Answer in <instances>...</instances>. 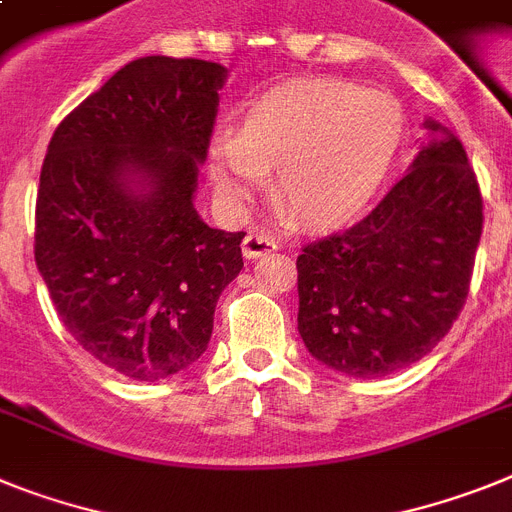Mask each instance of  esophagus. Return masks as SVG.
<instances>
[{
	"instance_id": "obj_1",
	"label": "esophagus",
	"mask_w": 512,
	"mask_h": 512,
	"mask_svg": "<svg viewBox=\"0 0 512 512\" xmlns=\"http://www.w3.org/2000/svg\"><path fill=\"white\" fill-rule=\"evenodd\" d=\"M276 249H278V242L270 234H265V231H252V234L244 236V242H242V252L247 260L265 257L270 255V252H276Z\"/></svg>"
}]
</instances>
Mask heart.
Wrapping results in <instances>:
<instances>
[{
  "mask_svg": "<svg viewBox=\"0 0 512 512\" xmlns=\"http://www.w3.org/2000/svg\"><path fill=\"white\" fill-rule=\"evenodd\" d=\"M406 137L385 93L338 80H294L249 101L234 132L208 145V176L226 203H244L273 171V203L294 226L359 216L388 179Z\"/></svg>",
  "mask_w": 512,
  "mask_h": 512,
  "instance_id": "b5f03b06",
  "label": "heart"
}]
</instances>
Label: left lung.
Masks as SVG:
<instances>
[{
  "mask_svg": "<svg viewBox=\"0 0 512 512\" xmlns=\"http://www.w3.org/2000/svg\"><path fill=\"white\" fill-rule=\"evenodd\" d=\"M424 127L435 137L380 205L296 257L299 336L341 375L372 380L419 362L466 304L482 192L461 140L432 119Z\"/></svg>",
  "mask_w": 512,
  "mask_h": 512,
  "instance_id": "obj_1",
  "label": "left lung"
}]
</instances>
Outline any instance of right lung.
Here are the masks:
<instances>
[{
  "label": "right lung",
  "instance_id": "obj_1",
  "mask_svg": "<svg viewBox=\"0 0 512 512\" xmlns=\"http://www.w3.org/2000/svg\"><path fill=\"white\" fill-rule=\"evenodd\" d=\"M226 67L124 64L51 137L36 197V265L59 320L93 359L140 382L205 354L244 231L195 210Z\"/></svg>",
  "mask_w": 512,
  "mask_h": 512
}]
</instances>
